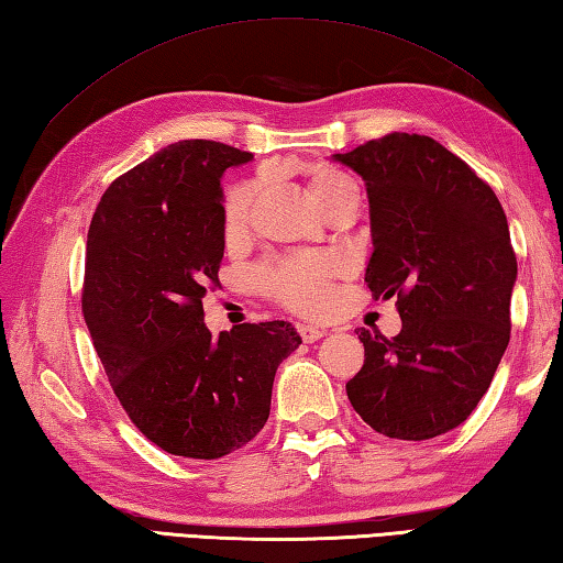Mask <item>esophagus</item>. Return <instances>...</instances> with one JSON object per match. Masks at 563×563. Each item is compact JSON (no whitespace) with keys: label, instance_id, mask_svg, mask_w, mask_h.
Instances as JSON below:
<instances>
[{"label":"esophagus","instance_id":"34e87169","mask_svg":"<svg viewBox=\"0 0 563 563\" xmlns=\"http://www.w3.org/2000/svg\"><path fill=\"white\" fill-rule=\"evenodd\" d=\"M297 332H300V336H302L305 344H314L317 339H322V336L327 334L324 329L312 327V324H297Z\"/></svg>","mask_w":563,"mask_h":563}]
</instances>
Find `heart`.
<instances>
[{
  "mask_svg": "<svg viewBox=\"0 0 563 563\" xmlns=\"http://www.w3.org/2000/svg\"><path fill=\"white\" fill-rule=\"evenodd\" d=\"M307 190L317 207L327 212L329 207L358 197V187L349 173L332 163H312L302 170ZM258 197L256 183H241L231 187L224 200V231L227 236L244 234L251 222L253 205ZM336 275V263L329 256H285L266 261L253 271V285L292 312L314 314L322 310L329 297V285Z\"/></svg>",
  "mask_w": 563,
  "mask_h": 563,
  "instance_id": "1",
  "label": "heart"
}]
</instances>
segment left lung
<instances>
[{"label":"left lung","mask_w":563,"mask_h":563,"mask_svg":"<svg viewBox=\"0 0 563 563\" xmlns=\"http://www.w3.org/2000/svg\"><path fill=\"white\" fill-rule=\"evenodd\" d=\"M366 183L371 292L398 297L402 329H358L363 366L346 383L376 432L422 442L459 427L490 388L510 341L517 258L493 187L442 143L388 134L334 153Z\"/></svg>","instance_id":"left-lung-1"}]
</instances>
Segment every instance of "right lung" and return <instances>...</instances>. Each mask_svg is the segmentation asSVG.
I'll return each mask as SVG.
<instances>
[{
  "label": "right lung",
  "mask_w": 563,
  "mask_h": 563,
  "mask_svg": "<svg viewBox=\"0 0 563 563\" xmlns=\"http://www.w3.org/2000/svg\"><path fill=\"white\" fill-rule=\"evenodd\" d=\"M253 153L178 141L107 187L90 231L82 314L114 395L139 432L185 459H219L271 415L280 361L302 344L290 322L212 336L202 297L219 285V178Z\"/></svg>",
  "instance_id": "add662e5"
}]
</instances>
